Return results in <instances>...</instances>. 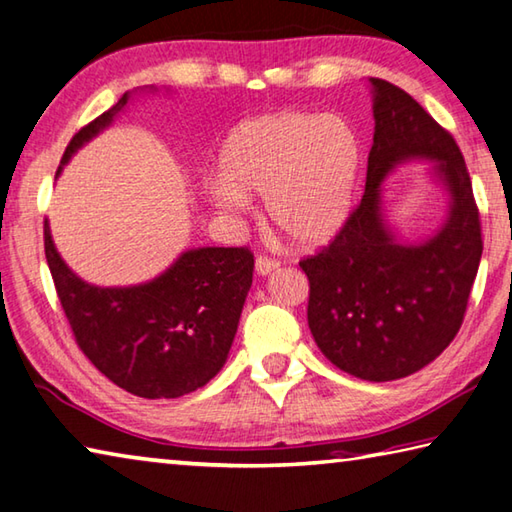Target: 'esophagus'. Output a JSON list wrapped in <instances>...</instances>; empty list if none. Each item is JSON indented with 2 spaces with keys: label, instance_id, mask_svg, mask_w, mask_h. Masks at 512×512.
I'll return each instance as SVG.
<instances>
[{
  "label": "esophagus",
  "instance_id": "1",
  "mask_svg": "<svg viewBox=\"0 0 512 512\" xmlns=\"http://www.w3.org/2000/svg\"><path fill=\"white\" fill-rule=\"evenodd\" d=\"M277 266H280V262H277V259H273V257H268V255H257V259H255V271L259 275L273 273Z\"/></svg>",
  "mask_w": 512,
  "mask_h": 512
}]
</instances>
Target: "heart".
Returning <instances> with one entry per match:
<instances>
[{
	"label": "heart",
	"instance_id": "obj_1",
	"mask_svg": "<svg viewBox=\"0 0 512 512\" xmlns=\"http://www.w3.org/2000/svg\"><path fill=\"white\" fill-rule=\"evenodd\" d=\"M361 169V144L348 119L277 110L241 121L228 135L221 178L207 198L221 212L248 210V194L266 196L275 228L305 246L325 244L348 219Z\"/></svg>",
	"mask_w": 512,
	"mask_h": 512
}]
</instances>
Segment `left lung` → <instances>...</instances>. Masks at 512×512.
Returning a JSON list of instances; mask_svg holds the SVG:
<instances>
[{"mask_svg": "<svg viewBox=\"0 0 512 512\" xmlns=\"http://www.w3.org/2000/svg\"><path fill=\"white\" fill-rule=\"evenodd\" d=\"M375 90V135L366 192L343 228L300 259L309 280L307 320L336 368L368 381L413 375L454 341L479 271L483 239L463 153L411 94L384 79ZM437 162L453 194L450 219L420 247L397 245L378 210V185L395 163Z\"/></svg>", "mask_w": 512, "mask_h": 512, "instance_id": "left-lung-1", "label": "left lung"}]
</instances>
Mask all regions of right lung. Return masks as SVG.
<instances>
[{"instance_id":"obj_1","label":"right lung","mask_w":512,"mask_h":512,"mask_svg":"<svg viewBox=\"0 0 512 512\" xmlns=\"http://www.w3.org/2000/svg\"><path fill=\"white\" fill-rule=\"evenodd\" d=\"M126 103L128 94L83 126L60 164ZM45 255L76 345L112 384L146 400H169L205 386L223 368L253 284L255 257L246 246L187 250L160 277L126 289L92 287L69 271L47 221Z\"/></svg>"}]
</instances>
